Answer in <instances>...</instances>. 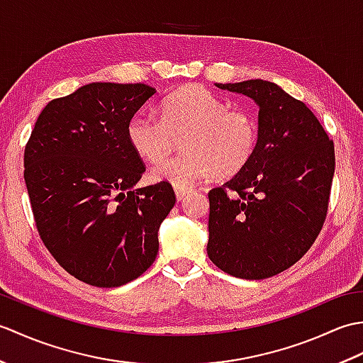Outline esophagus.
I'll list each match as a JSON object with an SVG mask.
<instances>
[{
  "instance_id": "esophagus-1",
  "label": "esophagus",
  "mask_w": 363,
  "mask_h": 363,
  "mask_svg": "<svg viewBox=\"0 0 363 363\" xmlns=\"http://www.w3.org/2000/svg\"><path fill=\"white\" fill-rule=\"evenodd\" d=\"M189 194H191V189H176V198L177 201H184Z\"/></svg>"
}]
</instances>
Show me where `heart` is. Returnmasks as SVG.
Here are the masks:
<instances>
[{"label":"heart","mask_w":363,"mask_h":363,"mask_svg":"<svg viewBox=\"0 0 363 363\" xmlns=\"http://www.w3.org/2000/svg\"><path fill=\"white\" fill-rule=\"evenodd\" d=\"M182 137V156L154 167V182L190 189L211 174L230 177L250 164L256 152L259 128L248 111L229 104L203 86L190 84L162 99L159 120L137 113L128 121L126 137L138 157L160 162Z\"/></svg>","instance_id":"b5f03b06"}]
</instances>
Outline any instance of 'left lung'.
I'll return each mask as SVG.
<instances>
[{"mask_svg":"<svg viewBox=\"0 0 363 363\" xmlns=\"http://www.w3.org/2000/svg\"><path fill=\"white\" fill-rule=\"evenodd\" d=\"M259 106L251 162L209 191L207 256L240 279H267L309 251L326 218L334 143L313 112L277 84H215Z\"/></svg>","mask_w":363,"mask_h":363,"instance_id":"1","label":"left lung"}]
</instances>
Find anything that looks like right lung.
Segmentation results:
<instances>
[{
  "label": "right lung",
  "instance_id": "obj_1",
  "mask_svg": "<svg viewBox=\"0 0 363 363\" xmlns=\"http://www.w3.org/2000/svg\"><path fill=\"white\" fill-rule=\"evenodd\" d=\"M156 94L146 84L91 82L52 99L25 148V182L45 246L68 273L120 287L148 269L172 184L135 189L145 173L128 121Z\"/></svg>",
  "mask_w": 363,
  "mask_h": 363
}]
</instances>
